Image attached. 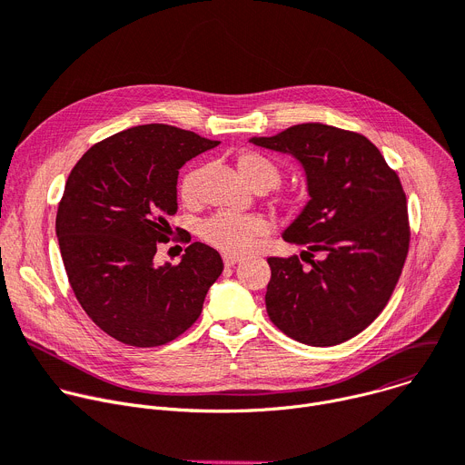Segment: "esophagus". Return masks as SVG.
Instances as JSON below:
<instances>
[{"label":"esophagus","instance_id":"obj_1","mask_svg":"<svg viewBox=\"0 0 465 465\" xmlns=\"http://www.w3.org/2000/svg\"><path fill=\"white\" fill-rule=\"evenodd\" d=\"M241 258L239 256H233V254H224V265L226 267H233L235 263H239Z\"/></svg>","mask_w":465,"mask_h":465}]
</instances>
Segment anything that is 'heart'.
I'll list each match as a JSON object with an SVG mask.
<instances>
[{"label":"heart","instance_id":"obj_1","mask_svg":"<svg viewBox=\"0 0 465 465\" xmlns=\"http://www.w3.org/2000/svg\"><path fill=\"white\" fill-rule=\"evenodd\" d=\"M237 171L242 176V180L252 189L269 191L274 189L282 182V166L254 150H242L237 153L235 159ZM203 171L200 166L191 168L180 180V196L183 202L193 203L200 196V183H202ZM304 205V196L297 191H289L278 196L276 207L287 213H294L301 211ZM269 232V223L263 217L258 215H237L230 213V211H221L213 217L202 223L200 235L203 241H207L211 246H215L226 254H241L246 252L254 241Z\"/></svg>","mask_w":465,"mask_h":465}]
</instances>
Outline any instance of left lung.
Wrapping results in <instances>:
<instances>
[{
  "instance_id": "1",
  "label": "left lung",
  "mask_w": 465,
  "mask_h": 465,
  "mask_svg": "<svg viewBox=\"0 0 465 465\" xmlns=\"http://www.w3.org/2000/svg\"><path fill=\"white\" fill-rule=\"evenodd\" d=\"M252 143L302 163L310 202L283 239L308 244L302 260L324 254L308 269L297 256L267 258V313L304 345L343 343L382 313L401 278L410 248L401 180L367 137L333 125L297 124Z\"/></svg>"
}]
</instances>
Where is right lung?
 I'll use <instances>...</instances> for the list:
<instances>
[{
  "instance_id": "obj_1",
  "label": "right lung",
  "mask_w": 465,
  "mask_h": 465,
  "mask_svg": "<svg viewBox=\"0 0 465 465\" xmlns=\"http://www.w3.org/2000/svg\"><path fill=\"white\" fill-rule=\"evenodd\" d=\"M217 144L146 124L96 143L72 168L55 221L61 256L77 302L113 340L161 347L200 317L224 269L219 252L191 242L180 263L163 267L153 256L171 241L178 171Z\"/></svg>"
}]
</instances>
